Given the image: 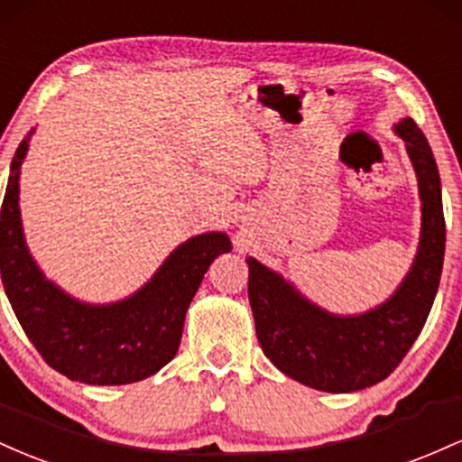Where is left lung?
<instances>
[{
	"label": "left lung",
	"mask_w": 462,
	"mask_h": 462,
	"mask_svg": "<svg viewBox=\"0 0 462 462\" xmlns=\"http://www.w3.org/2000/svg\"><path fill=\"white\" fill-rule=\"evenodd\" d=\"M406 142L421 196V240L411 273L391 299L365 314L336 316L308 300L282 274L248 257V300L263 354L288 377L325 393H351L386 380L408 354L437 297L445 255L440 179L432 148L411 117Z\"/></svg>",
	"instance_id": "1"
}]
</instances>
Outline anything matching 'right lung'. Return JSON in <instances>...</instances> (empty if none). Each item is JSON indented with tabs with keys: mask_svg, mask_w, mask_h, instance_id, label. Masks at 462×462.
Masks as SVG:
<instances>
[{
	"mask_svg": "<svg viewBox=\"0 0 462 462\" xmlns=\"http://www.w3.org/2000/svg\"><path fill=\"white\" fill-rule=\"evenodd\" d=\"M28 137L10 163L0 211V273L25 336L51 369L69 380L119 386L146 380L176 356L183 323L207 268L231 251L226 233L189 237L170 253L154 277L128 299L82 303L45 279L25 246L19 211V170Z\"/></svg>",
	"mask_w": 462,
	"mask_h": 462,
	"instance_id": "add662e5",
	"label": "right lung"
}]
</instances>
